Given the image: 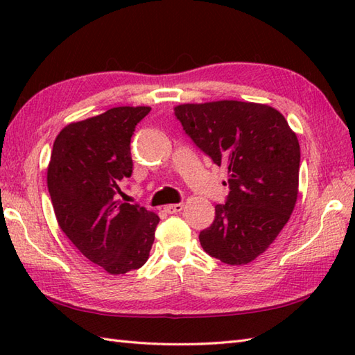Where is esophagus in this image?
Here are the masks:
<instances>
[{
	"instance_id": "34e87169",
	"label": "esophagus",
	"mask_w": 355,
	"mask_h": 355,
	"mask_svg": "<svg viewBox=\"0 0 355 355\" xmlns=\"http://www.w3.org/2000/svg\"><path fill=\"white\" fill-rule=\"evenodd\" d=\"M163 210L168 215L178 214V212H182V210H183V202H178V205H168V206L163 207Z\"/></svg>"
}]
</instances>
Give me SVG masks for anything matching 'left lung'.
Here are the masks:
<instances>
[{
	"instance_id": "obj_1",
	"label": "left lung",
	"mask_w": 355,
	"mask_h": 355,
	"mask_svg": "<svg viewBox=\"0 0 355 355\" xmlns=\"http://www.w3.org/2000/svg\"><path fill=\"white\" fill-rule=\"evenodd\" d=\"M173 111L195 145L227 166L229 197L200 233L201 247L229 266H245L273 244L296 206L297 135L266 103H182Z\"/></svg>"
}]
</instances>
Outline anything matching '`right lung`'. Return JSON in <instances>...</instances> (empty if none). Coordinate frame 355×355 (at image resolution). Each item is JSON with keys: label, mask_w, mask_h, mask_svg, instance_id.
<instances>
[{"label": "right lung", "mask_w": 355, "mask_h": 355, "mask_svg": "<svg viewBox=\"0 0 355 355\" xmlns=\"http://www.w3.org/2000/svg\"><path fill=\"white\" fill-rule=\"evenodd\" d=\"M149 107H117L67 125L53 143L47 186L59 227L110 275L140 268L160 218L117 200L131 177V137Z\"/></svg>", "instance_id": "add662e5"}]
</instances>
